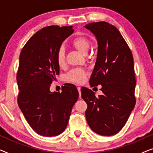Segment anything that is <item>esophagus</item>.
Here are the masks:
<instances>
[{"instance_id":"obj_1","label":"esophagus","mask_w":153,"mask_h":153,"mask_svg":"<svg viewBox=\"0 0 153 153\" xmlns=\"http://www.w3.org/2000/svg\"><path fill=\"white\" fill-rule=\"evenodd\" d=\"M77 90H78L79 93V97H81V87H77Z\"/></svg>"}]
</instances>
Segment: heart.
I'll return each mask as SVG.
<instances>
[{"label":"heart","instance_id":"1","mask_svg":"<svg viewBox=\"0 0 153 153\" xmlns=\"http://www.w3.org/2000/svg\"><path fill=\"white\" fill-rule=\"evenodd\" d=\"M72 45L75 49L82 54H87L91 47V42L87 37L84 36H79L74 38L72 42ZM56 62L58 66L62 68L65 65V49L64 47L58 48L56 53ZM86 71L82 69H74L70 71L66 75V79L69 81H72L76 83H81L86 78Z\"/></svg>","mask_w":153,"mask_h":153}]
</instances>
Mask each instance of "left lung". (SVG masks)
<instances>
[{
	"mask_svg": "<svg viewBox=\"0 0 153 153\" xmlns=\"http://www.w3.org/2000/svg\"><path fill=\"white\" fill-rule=\"evenodd\" d=\"M85 27L95 35L98 45L90 85L101 84L103 93L96 97L91 89L81 88V97L88 105L85 118L95 133L112 136L122 129L135 106L132 53L120 31L113 25L99 22Z\"/></svg>",
	"mask_w": 153,
	"mask_h": 153,
	"instance_id": "1",
	"label": "left lung"
}]
</instances>
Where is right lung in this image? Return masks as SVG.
Returning <instances> with one entry per match:
<instances>
[{
	"label": "right lung",
	"mask_w": 153,
	"mask_h": 153,
	"mask_svg": "<svg viewBox=\"0 0 153 153\" xmlns=\"http://www.w3.org/2000/svg\"><path fill=\"white\" fill-rule=\"evenodd\" d=\"M73 32L72 26L45 27L28 39L20 53L18 105L31 128L44 137H54L65 131L79 98L73 84L65 85L61 93L49 90L59 74L56 53Z\"/></svg>",
	"instance_id": "add662e5"
}]
</instances>
